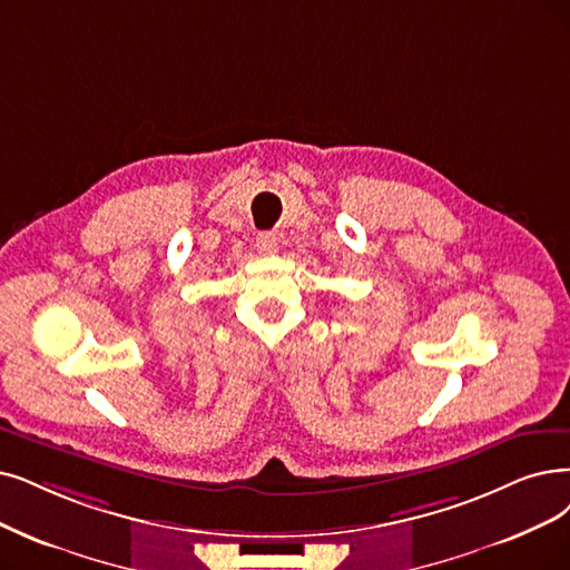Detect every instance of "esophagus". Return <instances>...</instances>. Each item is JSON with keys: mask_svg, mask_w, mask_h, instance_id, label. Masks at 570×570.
Masks as SVG:
<instances>
[{"mask_svg": "<svg viewBox=\"0 0 570 570\" xmlns=\"http://www.w3.org/2000/svg\"><path fill=\"white\" fill-rule=\"evenodd\" d=\"M255 245H257V249H259L262 255H273L278 249V238L273 236V234H259Z\"/></svg>", "mask_w": 570, "mask_h": 570, "instance_id": "34e87169", "label": "esophagus"}]
</instances>
